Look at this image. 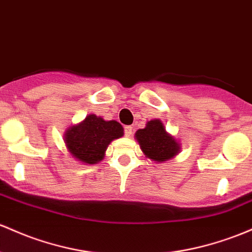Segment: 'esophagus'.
<instances>
[{
    "mask_svg": "<svg viewBox=\"0 0 252 252\" xmlns=\"http://www.w3.org/2000/svg\"><path fill=\"white\" fill-rule=\"evenodd\" d=\"M124 134H126V137L131 136V134H132V126H124Z\"/></svg>",
    "mask_w": 252,
    "mask_h": 252,
    "instance_id": "obj_1",
    "label": "esophagus"
}]
</instances>
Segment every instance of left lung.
Here are the masks:
<instances>
[{
    "label": "left lung",
    "mask_w": 252,
    "mask_h": 252,
    "mask_svg": "<svg viewBox=\"0 0 252 252\" xmlns=\"http://www.w3.org/2000/svg\"><path fill=\"white\" fill-rule=\"evenodd\" d=\"M135 139L145 157L158 164L168 161L181 152V143L168 134L161 120L147 122L146 128L135 132Z\"/></svg>",
    "instance_id": "left-lung-1"
}]
</instances>
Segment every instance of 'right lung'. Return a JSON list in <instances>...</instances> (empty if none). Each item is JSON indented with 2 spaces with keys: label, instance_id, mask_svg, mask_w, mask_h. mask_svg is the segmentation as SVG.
I'll return each mask as SVG.
<instances>
[{
  "label": "right lung",
  "instance_id": "add662e5",
  "mask_svg": "<svg viewBox=\"0 0 252 252\" xmlns=\"http://www.w3.org/2000/svg\"><path fill=\"white\" fill-rule=\"evenodd\" d=\"M123 135V126L117 121H105L91 113L80 123L68 126L64 143L74 159L85 165H93L101 161L110 143Z\"/></svg>",
  "mask_w": 252,
  "mask_h": 252
}]
</instances>
